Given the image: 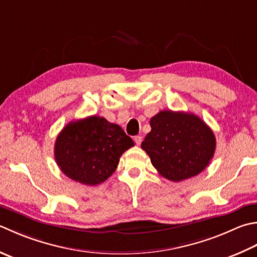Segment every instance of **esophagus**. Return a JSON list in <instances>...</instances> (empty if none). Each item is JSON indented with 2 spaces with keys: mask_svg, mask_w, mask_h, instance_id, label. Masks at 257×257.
Wrapping results in <instances>:
<instances>
[{
  "mask_svg": "<svg viewBox=\"0 0 257 257\" xmlns=\"http://www.w3.org/2000/svg\"><path fill=\"white\" fill-rule=\"evenodd\" d=\"M134 140H135L136 145L139 146L140 144H142V142H143V138H142V136H136V137L134 138Z\"/></svg>",
  "mask_w": 257,
  "mask_h": 257,
  "instance_id": "esophagus-1",
  "label": "esophagus"
}]
</instances>
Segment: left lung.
Masks as SVG:
<instances>
[{
  "mask_svg": "<svg viewBox=\"0 0 257 257\" xmlns=\"http://www.w3.org/2000/svg\"><path fill=\"white\" fill-rule=\"evenodd\" d=\"M150 127L142 148L166 179L182 182L194 177L212 160L215 135L196 114L164 110L150 119Z\"/></svg>",
  "mask_w": 257,
  "mask_h": 257,
  "instance_id": "1",
  "label": "left lung"
}]
</instances>
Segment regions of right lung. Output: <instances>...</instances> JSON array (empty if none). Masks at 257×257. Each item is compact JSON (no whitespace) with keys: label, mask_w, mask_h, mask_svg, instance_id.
<instances>
[{"label":"right lung","mask_w":257,"mask_h":257,"mask_svg":"<svg viewBox=\"0 0 257 257\" xmlns=\"http://www.w3.org/2000/svg\"><path fill=\"white\" fill-rule=\"evenodd\" d=\"M133 146V139L118 124L90 115L61 130L55 140L54 158L67 177L94 186L112 175L121 155Z\"/></svg>","instance_id":"obj_1"}]
</instances>
